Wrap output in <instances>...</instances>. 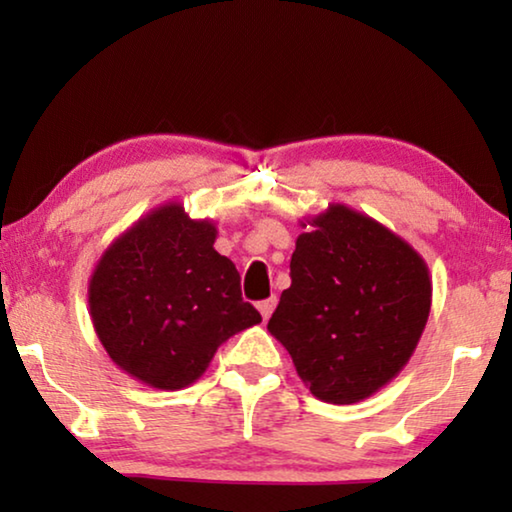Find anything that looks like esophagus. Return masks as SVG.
<instances>
[{"label": "esophagus", "instance_id": "34e87169", "mask_svg": "<svg viewBox=\"0 0 512 512\" xmlns=\"http://www.w3.org/2000/svg\"><path fill=\"white\" fill-rule=\"evenodd\" d=\"M275 305H277V296H270V298H265V300H261V303H258V312H261V317L265 321L270 319V314H272V310H275Z\"/></svg>", "mask_w": 512, "mask_h": 512}]
</instances>
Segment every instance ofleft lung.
Segmentation results:
<instances>
[{
    "instance_id": "left-lung-1",
    "label": "left lung",
    "mask_w": 512,
    "mask_h": 512,
    "mask_svg": "<svg viewBox=\"0 0 512 512\" xmlns=\"http://www.w3.org/2000/svg\"><path fill=\"white\" fill-rule=\"evenodd\" d=\"M307 226L268 331L314 396L359 403L415 352L431 310L429 268L408 242L345 205Z\"/></svg>"
}]
</instances>
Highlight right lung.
I'll list each match as a JSON object with an SVG mask.
<instances>
[{
  "label": "right lung",
  "instance_id": "1",
  "mask_svg": "<svg viewBox=\"0 0 512 512\" xmlns=\"http://www.w3.org/2000/svg\"><path fill=\"white\" fill-rule=\"evenodd\" d=\"M216 226L179 202L153 209L95 265L90 317L111 361L156 389H184L230 335L261 321L240 272L214 249Z\"/></svg>",
  "mask_w": 512,
  "mask_h": 512
}]
</instances>
